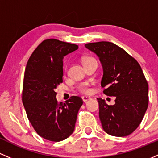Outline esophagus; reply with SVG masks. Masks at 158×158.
I'll return each mask as SVG.
<instances>
[{"mask_svg":"<svg viewBox=\"0 0 158 158\" xmlns=\"http://www.w3.org/2000/svg\"><path fill=\"white\" fill-rule=\"evenodd\" d=\"M90 97H82V100L84 103H86V102H87V100H90Z\"/></svg>","mask_w":158,"mask_h":158,"instance_id":"esophagus-1","label":"esophagus"}]
</instances>
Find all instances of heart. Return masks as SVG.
<instances>
[{"instance_id":"1","label":"heart","mask_w":158,"mask_h":158,"mask_svg":"<svg viewBox=\"0 0 158 158\" xmlns=\"http://www.w3.org/2000/svg\"><path fill=\"white\" fill-rule=\"evenodd\" d=\"M92 60H94V58H91V57H85V58H82V62L83 64H86L87 63H88L89 61H92ZM77 90H78L79 92L82 93V94H88L91 93V87L90 84H88V83H82V84H79L77 86Z\"/></svg>"}]
</instances>
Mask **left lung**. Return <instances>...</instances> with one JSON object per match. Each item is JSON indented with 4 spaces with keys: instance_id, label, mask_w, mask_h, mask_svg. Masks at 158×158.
Segmentation results:
<instances>
[{
    "instance_id": "left-lung-1",
    "label": "left lung",
    "mask_w": 158,
    "mask_h": 158,
    "mask_svg": "<svg viewBox=\"0 0 158 158\" xmlns=\"http://www.w3.org/2000/svg\"><path fill=\"white\" fill-rule=\"evenodd\" d=\"M85 47L102 63L103 94L115 97L113 106L97 98L103 130L110 135L127 136L139 127L148 106V84L142 69L132 56L113 43H87Z\"/></svg>"
}]
</instances>
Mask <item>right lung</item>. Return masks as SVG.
Wrapping results in <instances>:
<instances>
[{
  "mask_svg": "<svg viewBox=\"0 0 158 158\" xmlns=\"http://www.w3.org/2000/svg\"><path fill=\"white\" fill-rule=\"evenodd\" d=\"M78 48L75 44L45 40L27 61L22 101L28 119L43 139L61 141L74 130L82 99L72 96L65 103L56 100L55 90L63 81V58Z\"/></svg>",
  "mask_w": 158,
  "mask_h": 158,
  "instance_id": "obj_1",
  "label": "right lung"
}]
</instances>
